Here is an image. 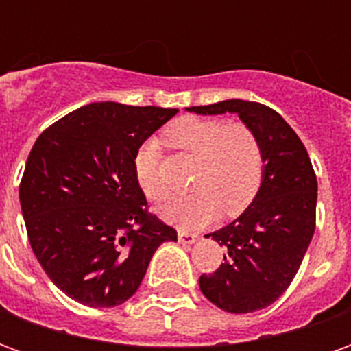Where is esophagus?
<instances>
[{"instance_id":"1","label":"esophagus","mask_w":351,"mask_h":351,"mask_svg":"<svg viewBox=\"0 0 351 351\" xmlns=\"http://www.w3.org/2000/svg\"><path fill=\"white\" fill-rule=\"evenodd\" d=\"M199 241V235L193 233H186V231H178V243L180 244H193Z\"/></svg>"}]
</instances>
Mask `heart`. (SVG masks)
Here are the masks:
<instances>
[{
  "instance_id": "obj_1",
  "label": "heart",
  "mask_w": 351,
  "mask_h": 351,
  "mask_svg": "<svg viewBox=\"0 0 351 351\" xmlns=\"http://www.w3.org/2000/svg\"><path fill=\"white\" fill-rule=\"evenodd\" d=\"M169 143L199 158L191 195L173 199L160 216L178 228H203L220 213L228 218L244 213L263 182V148L246 123L216 118L180 116L165 130ZM135 178L150 201L167 199L169 188L160 175V145L146 141L135 154Z\"/></svg>"
}]
</instances>
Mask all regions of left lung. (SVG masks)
<instances>
[{"mask_svg":"<svg viewBox=\"0 0 351 351\" xmlns=\"http://www.w3.org/2000/svg\"><path fill=\"white\" fill-rule=\"evenodd\" d=\"M203 116L239 114L263 148V182L250 206L213 241L228 254L199 287L218 308L248 314L269 306L284 293L301 267L316 229L317 180L308 152L282 116L261 103L228 99L186 108Z\"/></svg>","mask_w":351,"mask_h":351,"instance_id":"1","label":"left lung"}]
</instances>
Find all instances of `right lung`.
<instances>
[{
    "label": "right lung",
    "instance_id": "1",
    "mask_svg": "<svg viewBox=\"0 0 351 351\" xmlns=\"http://www.w3.org/2000/svg\"><path fill=\"white\" fill-rule=\"evenodd\" d=\"M178 108L90 103L35 141L20 206L35 258L54 286L95 308L118 306L176 231L146 213L135 154Z\"/></svg>",
    "mask_w": 351,
    "mask_h": 351
}]
</instances>
